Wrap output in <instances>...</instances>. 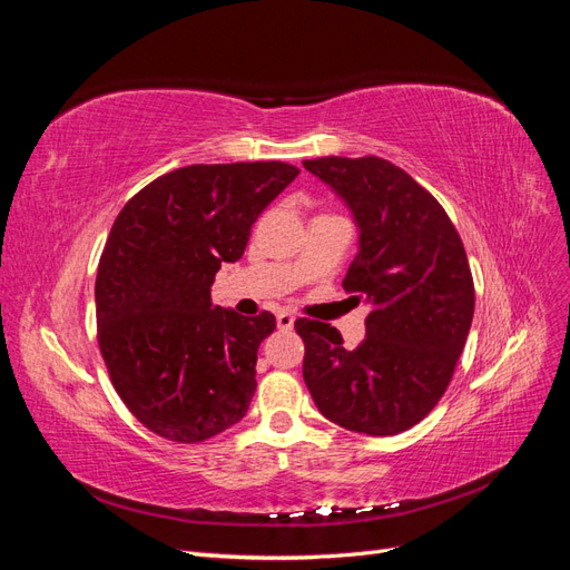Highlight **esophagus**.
<instances>
[{
	"label": "esophagus",
	"instance_id": "obj_1",
	"mask_svg": "<svg viewBox=\"0 0 570 570\" xmlns=\"http://www.w3.org/2000/svg\"><path fill=\"white\" fill-rule=\"evenodd\" d=\"M275 323H278L281 331H289V327L295 325V316L287 314V312H281L278 316H275Z\"/></svg>",
	"mask_w": 570,
	"mask_h": 570
}]
</instances>
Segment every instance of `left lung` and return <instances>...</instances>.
I'll list each match as a JSON object with an SVG mask.
<instances>
[{"label":"left lung","mask_w":570,"mask_h":570,"mask_svg":"<svg viewBox=\"0 0 570 570\" xmlns=\"http://www.w3.org/2000/svg\"><path fill=\"white\" fill-rule=\"evenodd\" d=\"M304 168L354 212L361 247L342 287L373 308L356 350L331 323L295 321L304 383L327 421L364 435L404 433L442 400L469 337V256L442 204L392 161L321 157Z\"/></svg>","instance_id":"obj_1"}]
</instances>
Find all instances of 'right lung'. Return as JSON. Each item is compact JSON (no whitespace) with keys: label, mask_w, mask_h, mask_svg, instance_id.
I'll return each instance as SVG.
<instances>
[{"label":"right lung","mask_w":570,"mask_h":570,"mask_svg":"<svg viewBox=\"0 0 570 570\" xmlns=\"http://www.w3.org/2000/svg\"><path fill=\"white\" fill-rule=\"evenodd\" d=\"M297 176L285 161L195 164L116 216L97 266V342L114 390L154 435L197 444L245 419L275 316L214 306L212 285Z\"/></svg>","instance_id":"1"}]
</instances>
